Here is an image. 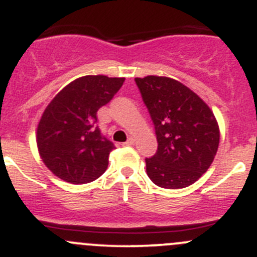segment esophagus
I'll use <instances>...</instances> for the list:
<instances>
[{"label":"esophagus","mask_w":257,"mask_h":257,"mask_svg":"<svg viewBox=\"0 0 257 257\" xmlns=\"http://www.w3.org/2000/svg\"><path fill=\"white\" fill-rule=\"evenodd\" d=\"M134 142H136V141H134L133 138H129L128 141H126L125 143H124V146H133V144H134Z\"/></svg>","instance_id":"obj_1"}]
</instances>
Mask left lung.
Segmentation results:
<instances>
[{
	"mask_svg": "<svg viewBox=\"0 0 257 257\" xmlns=\"http://www.w3.org/2000/svg\"><path fill=\"white\" fill-rule=\"evenodd\" d=\"M156 129L158 149L146 159L147 174L162 188L195 183L212 164L220 128L210 106L196 93L167 76L136 78Z\"/></svg>",
	"mask_w": 257,
	"mask_h": 257,
	"instance_id": "1",
	"label": "left lung"
}]
</instances>
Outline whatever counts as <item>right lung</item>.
I'll return each instance as SVG.
<instances>
[{
  "instance_id": "add662e5",
  "label": "right lung",
  "mask_w": 257,
  "mask_h": 257,
  "mask_svg": "<svg viewBox=\"0 0 257 257\" xmlns=\"http://www.w3.org/2000/svg\"><path fill=\"white\" fill-rule=\"evenodd\" d=\"M125 78L86 75L55 95L42 113L36 132L45 166L62 181L84 184L108 168L114 144L101 136L96 113L113 99Z\"/></svg>"
}]
</instances>
